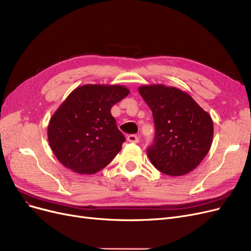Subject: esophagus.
Listing matches in <instances>:
<instances>
[{
  "instance_id": "obj_1",
  "label": "esophagus",
  "mask_w": 251,
  "mask_h": 251,
  "mask_svg": "<svg viewBox=\"0 0 251 251\" xmlns=\"http://www.w3.org/2000/svg\"><path fill=\"white\" fill-rule=\"evenodd\" d=\"M126 139H127L128 142H132V143H138V142H139V137L136 136V135H128Z\"/></svg>"
}]
</instances>
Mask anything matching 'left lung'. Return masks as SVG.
Returning <instances> with one entry per match:
<instances>
[{"instance_id": "obj_1", "label": "left lung", "mask_w": 251, "mask_h": 251, "mask_svg": "<svg viewBox=\"0 0 251 251\" xmlns=\"http://www.w3.org/2000/svg\"><path fill=\"white\" fill-rule=\"evenodd\" d=\"M138 90L154 120L155 138L148 150L152 165L171 176L194 170L213 142L211 115L189 93L176 87L151 84L142 85Z\"/></svg>"}]
</instances>
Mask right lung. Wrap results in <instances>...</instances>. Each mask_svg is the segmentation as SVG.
Here are the masks:
<instances>
[{
    "label": "right lung",
    "mask_w": 251,
    "mask_h": 251,
    "mask_svg": "<svg viewBox=\"0 0 251 251\" xmlns=\"http://www.w3.org/2000/svg\"><path fill=\"white\" fill-rule=\"evenodd\" d=\"M128 93L124 85L86 84L68 94L48 126L50 146L64 167L94 175L122 151L126 138L111 108Z\"/></svg>",
    "instance_id": "obj_1"
}]
</instances>
